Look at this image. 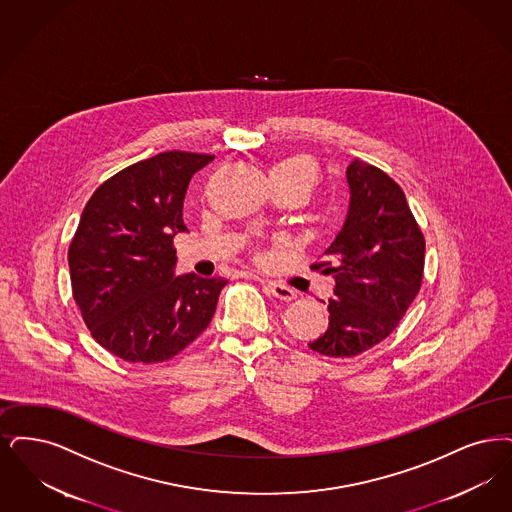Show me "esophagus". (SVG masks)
I'll list each match as a JSON object with an SVG mask.
<instances>
[{
	"instance_id": "1",
	"label": "esophagus",
	"mask_w": 512,
	"mask_h": 512,
	"mask_svg": "<svg viewBox=\"0 0 512 512\" xmlns=\"http://www.w3.org/2000/svg\"><path fill=\"white\" fill-rule=\"evenodd\" d=\"M264 289H266L271 296H275V298H279V300H285V302H290V300L296 298V292H294V290L289 289L287 285L275 283V281H264Z\"/></svg>"
}]
</instances>
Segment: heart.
Masks as SVG:
<instances>
[{"instance_id": "1", "label": "heart", "mask_w": 512, "mask_h": 512, "mask_svg": "<svg viewBox=\"0 0 512 512\" xmlns=\"http://www.w3.org/2000/svg\"><path fill=\"white\" fill-rule=\"evenodd\" d=\"M271 179L273 183H292L304 187L308 193L319 183V168L315 160L306 155H294L281 160L273 170H271Z\"/></svg>"}]
</instances>
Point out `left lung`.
Listing matches in <instances>:
<instances>
[{
  "label": "left lung",
  "mask_w": 512,
  "mask_h": 512,
  "mask_svg": "<svg viewBox=\"0 0 512 512\" xmlns=\"http://www.w3.org/2000/svg\"><path fill=\"white\" fill-rule=\"evenodd\" d=\"M352 191L342 231L315 271L334 277L329 327L310 342L327 357H352L392 333L423 285L424 235L400 185L356 158L348 166Z\"/></svg>",
  "instance_id": "obj_1"
}]
</instances>
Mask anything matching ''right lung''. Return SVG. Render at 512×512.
Listing matches in <instances>:
<instances>
[{
	"instance_id": "obj_1",
	"label": "right lung",
	"mask_w": 512,
	"mask_h": 512,
	"mask_svg": "<svg viewBox=\"0 0 512 512\" xmlns=\"http://www.w3.org/2000/svg\"><path fill=\"white\" fill-rule=\"evenodd\" d=\"M214 156L168 151L103 181L68 246L72 298L91 336L112 356L160 363L178 356L212 321L227 281L174 277L183 199Z\"/></svg>"
}]
</instances>
